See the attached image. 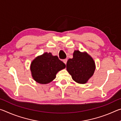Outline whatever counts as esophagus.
Listing matches in <instances>:
<instances>
[{"mask_svg":"<svg viewBox=\"0 0 121 121\" xmlns=\"http://www.w3.org/2000/svg\"><path fill=\"white\" fill-rule=\"evenodd\" d=\"M63 62H64L65 65L67 64V59H64V60H63Z\"/></svg>","mask_w":121,"mask_h":121,"instance_id":"1","label":"esophagus"}]
</instances>
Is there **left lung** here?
<instances>
[{
	"label": "left lung",
	"instance_id": "left-lung-1",
	"mask_svg": "<svg viewBox=\"0 0 121 121\" xmlns=\"http://www.w3.org/2000/svg\"><path fill=\"white\" fill-rule=\"evenodd\" d=\"M66 68L73 81L85 84L93 76L95 65L92 58L86 52L76 50L73 53V58L67 61Z\"/></svg>",
	"mask_w": 121,
	"mask_h": 121
}]
</instances>
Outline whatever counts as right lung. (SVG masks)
<instances>
[{"mask_svg":"<svg viewBox=\"0 0 121 121\" xmlns=\"http://www.w3.org/2000/svg\"><path fill=\"white\" fill-rule=\"evenodd\" d=\"M65 68V65L57 56L45 52L38 56L32 61L30 70L33 79L36 82L46 84L56 77L58 71Z\"/></svg>","mask_w":121,"mask_h":121,"instance_id":"add662e5","label":"right lung"}]
</instances>
